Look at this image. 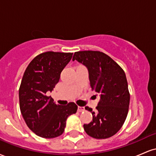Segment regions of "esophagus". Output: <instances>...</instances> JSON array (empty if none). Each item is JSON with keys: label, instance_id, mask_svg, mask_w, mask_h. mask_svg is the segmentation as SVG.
Masks as SVG:
<instances>
[{"label": "esophagus", "instance_id": "1", "mask_svg": "<svg viewBox=\"0 0 156 156\" xmlns=\"http://www.w3.org/2000/svg\"><path fill=\"white\" fill-rule=\"evenodd\" d=\"M84 110H85V109H84L83 107H81V106L78 107V112H84Z\"/></svg>", "mask_w": 156, "mask_h": 156}]
</instances>
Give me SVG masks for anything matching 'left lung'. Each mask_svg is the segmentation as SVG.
I'll list each match as a JSON object with an SVG mask.
<instances>
[{
  "label": "left lung",
  "mask_w": 156,
  "mask_h": 156,
  "mask_svg": "<svg viewBox=\"0 0 156 156\" xmlns=\"http://www.w3.org/2000/svg\"><path fill=\"white\" fill-rule=\"evenodd\" d=\"M75 60L87 67L91 88L101 97L96 112L85 107L92 113V121L83 125L84 130L94 139L112 136L124 124L129 108L130 93L124 70L103 52H76Z\"/></svg>",
  "instance_id": "obj_1"
}]
</instances>
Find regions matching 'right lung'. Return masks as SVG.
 Returning a JSON list of instances; mask_svg holds the SVG:
<instances>
[{
    "label": "right lung",
    "mask_w": 156,
    "mask_h": 156,
    "mask_svg": "<svg viewBox=\"0 0 156 156\" xmlns=\"http://www.w3.org/2000/svg\"><path fill=\"white\" fill-rule=\"evenodd\" d=\"M72 57V53H42L30 62L23 76L19 89L21 114L28 128L42 138L62 135L67 117L78 109L73 102L56 105L51 96L46 95L59 81L61 73Z\"/></svg>",
    "instance_id": "right-lung-1"
}]
</instances>
